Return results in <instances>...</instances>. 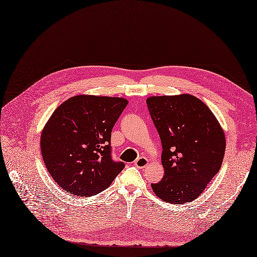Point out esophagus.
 I'll list each match as a JSON object with an SVG mask.
<instances>
[{
    "instance_id": "obj_1",
    "label": "esophagus",
    "mask_w": 257,
    "mask_h": 257,
    "mask_svg": "<svg viewBox=\"0 0 257 257\" xmlns=\"http://www.w3.org/2000/svg\"><path fill=\"white\" fill-rule=\"evenodd\" d=\"M148 164H149V161H148V159L145 157H141L135 161V166L137 168H145L147 167Z\"/></svg>"
}]
</instances>
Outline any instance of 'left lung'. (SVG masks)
I'll return each instance as SVG.
<instances>
[{
	"mask_svg": "<svg viewBox=\"0 0 257 257\" xmlns=\"http://www.w3.org/2000/svg\"><path fill=\"white\" fill-rule=\"evenodd\" d=\"M162 142L163 179L151 188L163 201L196 199L221 168L226 141L210 108L192 94L147 98Z\"/></svg>",
	"mask_w": 257,
	"mask_h": 257,
	"instance_id": "left-lung-1",
	"label": "left lung"
}]
</instances>
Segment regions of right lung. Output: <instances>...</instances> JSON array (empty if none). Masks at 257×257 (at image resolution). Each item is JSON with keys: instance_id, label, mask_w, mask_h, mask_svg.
<instances>
[{"instance_id": "right-lung-1", "label": "right lung", "mask_w": 257, "mask_h": 257, "mask_svg": "<svg viewBox=\"0 0 257 257\" xmlns=\"http://www.w3.org/2000/svg\"><path fill=\"white\" fill-rule=\"evenodd\" d=\"M128 100L81 94L64 100L41 134L48 173L62 189L77 196L106 190L124 168L110 155L111 130Z\"/></svg>"}]
</instances>
